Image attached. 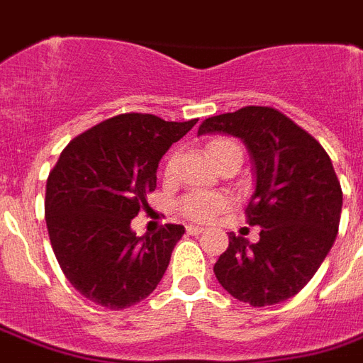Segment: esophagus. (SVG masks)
<instances>
[{
    "label": "esophagus",
    "instance_id": "1",
    "mask_svg": "<svg viewBox=\"0 0 363 363\" xmlns=\"http://www.w3.org/2000/svg\"><path fill=\"white\" fill-rule=\"evenodd\" d=\"M186 232L190 233V235H201V233H205V230L199 226H188Z\"/></svg>",
    "mask_w": 363,
    "mask_h": 363
}]
</instances>
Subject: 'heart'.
Listing matches in <instances>:
<instances>
[{
    "instance_id": "obj_1",
    "label": "heart",
    "mask_w": 363,
    "mask_h": 363,
    "mask_svg": "<svg viewBox=\"0 0 363 363\" xmlns=\"http://www.w3.org/2000/svg\"><path fill=\"white\" fill-rule=\"evenodd\" d=\"M207 152H209V156L215 162H218L226 154L241 152V147L233 139H230V137H216V139H213L207 145ZM171 165H173V156L167 160V167L165 169L169 171ZM228 205H230V199L224 194L196 190V192H190L184 198H181V201H179V211H181V215L184 218H188V220L207 222L211 218H215L224 209H228Z\"/></svg>"
}]
</instances>
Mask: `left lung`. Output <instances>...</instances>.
<instances>
[{"label":"left lung","mask_w":363,"mask_h":363,"mask_svg":"<svg viewBox=\"0 0 363 363\" xmlns=\"http://www.w3.org/2000/svg\"><path fill=\"white\" fill-rule=\"evenodd\" d=\"M239 137L250 150L256 190L245 215L259 241L230 233L215 264L222 288L252 307L292 298L313 279L337 238L343 192L315 137L273 107L211 116L198 130Z\"/></svg>","instance_id":"obj_1"}]
</instances>
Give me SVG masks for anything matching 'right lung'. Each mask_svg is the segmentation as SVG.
I'll return each mask as SVG.
<instances>
[{
    "mask_svg": "<svg viewBox=\"0 0 363 363\" xmlns=\"http://www.w3.org/2000/svg\"><path fill=\"white\" fill-rule=\"evenodd\" d=\"M196 122L143 113L113 116L69 141L48 173L50 245L67 281L94 303L125 309L162 281L184 226L165 224L137 238L130 224L148 207L162 156Z\"/></svg>",
    "mask_w": 363,
    "mask_h": 363,
    "instance_id": "obj_1",
    "label": "right lung"
}]
</instances>
